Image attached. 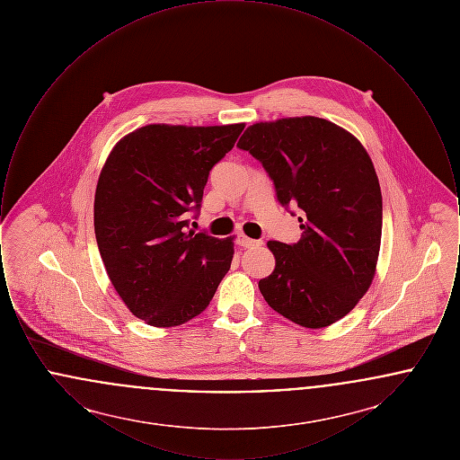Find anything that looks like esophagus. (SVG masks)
Returning a JSON list of instances; mask_svg holds the SVG:
<instances>
[{
	"instance_id": "34e87169",
	"label": "esophagus",
	"mask_w": 460,
	"mask_h": 460,
	"mask_svg": "<svg viewBox=\"0 0 460 460\" xmlns=\"http://www.w3.org/2000/svg\"><path fill=\"white\" fill-rule=\"evenodd\" d=\"M238 244L243 246V248H253V246H259V244H262V243L259 240H252V238L241 234V236H238Z\"/></svg>"
}]
</instances>
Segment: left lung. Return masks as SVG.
I'll return each mask as SVG.
<instances>
[{"instance_id": "8db88e82", "label": "left lung", "mask_w": 460, "mask_h": 460, "mask_svg": "<svg viewBox=\"0 0 460 460\" xmlns=\"http://www.w3.org/2000/svg\"><path fill=\"white\" fill-rule=\"evenodd\" d=\"M238 146L262 164L279 203L302 212L300 240L267 243L276 267L259 281L265 302L304 328L331 326L376 274L383 198L371 156L347 129L310 115L257 122Z\"/></svg>"}]
</instances>
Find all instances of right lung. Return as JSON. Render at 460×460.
<instances>
[{"instance_id": "right-lung-1", "label": "right lung", "mask_w": 460, "mask_h": 460, "mask_svg": "<svg viewBox=\"0 0 460 460\" xmlns=\"http://www.w3.org/2000/svg\"><path fill=\"white\" fill-rule=\"evenodd\" d=\"M244 124H150L110 152L94 193V234L111 286L155 328L199 315L234 255V236L186 233L212 167L233 150Z\"/></svg>"}]
</instances>
